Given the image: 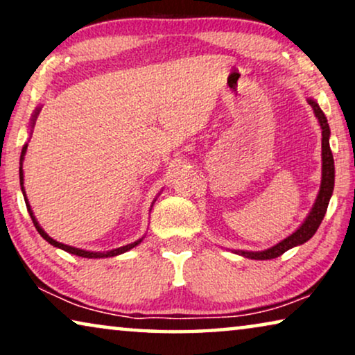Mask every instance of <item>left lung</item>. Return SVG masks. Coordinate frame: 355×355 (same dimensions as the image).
<instances>
[{
	"instance_id": "1",
	"label": "left lung",
	"mask_w": 355,
	"mask_h": 355,
	"mask_svg": "<svg viewBox=\"0 0 355 355\" xmlns=\"http://www.w3.org/2000/svg\"><path fill=\"white\" fill-rule=\"evenodd\" d=\"M309 105L313 108L315 116L318 118V123L322 125V159H323V168H322V186H320V192L317 200H315V205L312 208V211L309 213L307 220L302 223V226L299 227L297 231L293 232L289 237H286L284 241H281L279 244H276L271 247L268 250H261V252H244L241 250L239 254L247 257V259H254V260H271L276 259V257L283 255L286 250L293 249L295 245L304 244L307 242L310 237H312L315 232H317L318 226L322 225L324 213H327L329 198H331L333 189H334V159H333V153L331 148H329V125L327 121V116L322 110L317 101H313L312 98H309Z\"/></svg>"
}]
</instances>
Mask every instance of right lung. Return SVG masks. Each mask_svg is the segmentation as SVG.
Here are the masks:
<instances>
[{
    "label": "right lung",
    "instance_id": "add662e5",
    "mask_svg": "<svg viewBox=\"0 0 355 355\" xmlns=\"http://www.w3.org/2000/svg\"><path fill=\"white\" fill-rule=\"evenodd\" d=\"M37 114H38V110L35 111V114H33V118H32V124H35V118H37ZM26 150H27V145H24L22 147V153H21V168H19V178H21V189H22V193H24V198H26V205H27V210H28V213H31V218H32V221H33V226L37 227V231L40 232V236L43 237V239L45 241H48L50 242L51 245H55V247H60V249H62V250H66V252H69V254H74V255H79V257H84V259H103V257H114V255H119V254H124V252H128V250H130L132 249V247H135L137 244H140V241H135V242H132V244H128V245H124V247H119V249H114V250H110V252H89V250H82V249H76V247H71V245H66V244H61V242H58V241H55V239H51L50 236L46 234L45 231L42 230L40 227V225H38L37 223V220H35V216H33V213H32V208H31V205H28V202H27V197H26V191H24V171H22V159H24V155H26Z\"/></svg>",
    "mask_w": 355,
    "mask_h": 355
}]
</instances>
